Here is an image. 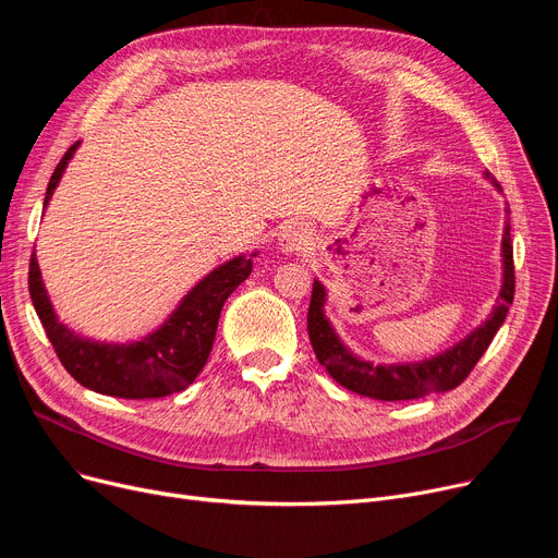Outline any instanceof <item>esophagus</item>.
I'll return each instance as SVG.
<instances>
[{"label": "esophagus", "instance_id": "esophagus-1", "mask_svg": "<svg viewBox=\"0 0 558 558\" xmlns=\"http://www.w3.org/2000/svg\"><path fill=\"white\" fill-rule=\"evenodd\" d=\"M308 243V233L302 225H288L279 235V250L283 254H295Z\"/></svg>", "mask_w": 558, "mask_h": 558}]
</instances>
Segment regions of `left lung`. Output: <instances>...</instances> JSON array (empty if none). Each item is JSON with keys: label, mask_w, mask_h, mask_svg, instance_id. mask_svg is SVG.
Returning a JSON list of instances; mask_svg holds the SVG:
<instances>
[{"label": "left lung", "mask_w": 558, "mask_h": 558, "mask_svg": "<svg viewBox=\"0 0 558 558\" xmlns=\"http://www.w3.org/2000/svg\"><path fill=\"white\" fill-rule=\"evenodd\" d=\"M488 179L501 191V185L486 172ZM501 256H504V286L499 293V304L495 306L488 320L474 329L465 340L454 344L452 350L438 354L434 359L407 363V365H373L356 359L340 338L333 333L329 320L325 317V286L313 281V293L308 304V338L313 352L327 367V373L348 390L373 397L381 402H400V400H417L429 392L452 390L472 373L476 361L484 356L490 340L495 338L501 323L507 320L509 306L515 295V270H513V245H511V225L504 227L501 238Z\"/></svg>", "instance_id": "left-lung-1"}]
</instances>
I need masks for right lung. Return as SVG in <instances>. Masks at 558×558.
<instances>
[{"mask_svg": "<svg viewBox=\"0 0 558 558\" xmlns=\"http://www.w3.org/2000/svg\"><path fill=\"white\" fill-rule=\"evenodd\" d=\"M76 145L78 143L63 154L51 174L45 206L59 185ZM250 272L252 258L238 256L227 260L183 298L161 329L131 344L95 342L61 325L49 304L36 254H32L29 263V295L51 348L70 377L101 395L124 397V400H156V397L189 388L195 381L214 348L220 311Z\"/></svg>", "mask_w": 558, "mask_h": 558, "instance_id": "add662e5", "label": "right lung"}]
</instances>
